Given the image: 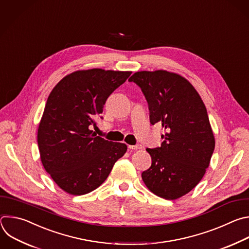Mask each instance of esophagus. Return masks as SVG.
I'll return each mask as SVG.
<instances>
[{"mask_svg":"<svg viewBox=\"0 0 249 249\" xmlns=\"http://www.w3.org/2000/svg\"><path fill=\"white\" fill-rule=\"evenodd\" d=\"M128 148L130 149V150H138V149H141L142 146L137 144V145H128Z\"/></svg>","mask_w":249,"mask_h":249,"instance_id":"34e87169","label":"esophagus"}]
</instances>
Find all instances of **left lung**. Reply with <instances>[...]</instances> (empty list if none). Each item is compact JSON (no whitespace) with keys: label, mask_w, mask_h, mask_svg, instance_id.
Returning a JSON list of instances; mask_svg holds the SVG:
<instances>
[{"label":"left lung","mask_w":249,"mask_h":249,"mask_svg":"<svg viewBox=\"0 0 249 249\" xmlns=\"http://www.w3.org/2000/svg\"><path fill=\"white\" fill-rule=\"evenodd\" d=\"M128 80L141 88L150 123H161L166 129L161 147L146 149L152 164L141 178L157 196L178 199L199 183L210 164L215 137L206 107L193 85L180 74L142 71Z\"/></svg>","instance_id":"8db88e82"}]
</instances>
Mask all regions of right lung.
Returning a JSON list of instances; mask_svg holds the SVG:
<instances>
[{
	"label": "right lung",
	"mask_w": 249,
	"mask_h": 249,
	"mask_svg": "<svg viewBox=\"0 0 249 249\" xmlns=\"http://www.w3.org/2000/svg\"><path fill=\"white\" fill-rule=\"evenodd\" d=\"M131 71L102 69L73 71L50 93L39 123L37 142L46 172L64 191L83 195L100 186L127 150L91 129L108 97Z\"/></svg>",
	"instance_id": "right-lung-1"
}]
</instances>
